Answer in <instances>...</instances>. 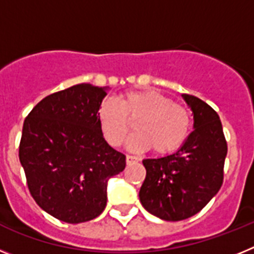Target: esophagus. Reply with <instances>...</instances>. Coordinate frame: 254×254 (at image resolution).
<instances>
[{
	"instance_id": "34e87169",
	"label": "esophagus",
	"mask_w": 254,
	"mask_h": 254,
	"mask_svg": "<svg viewBox=\"0 0 254 254\" xmlns=\"http://www.w3.org/2000/svg\"><path fill=\"white\" fill-rule=\"evenodd\" d=\"M126 161H127V164L129 165V164L138 161V159L136 158V156H132V155H127V156H126Z\"/></svg>"
}]
</instances>
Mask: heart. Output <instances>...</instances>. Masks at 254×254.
I'll list each match as a JSON object with an SVG mask.
<instances>
[{
    "label": "heart",
    "mask_w": 254,
    "mask_h": 254,
    "mask_svg": "<svg viewBox=\"0 0 254 254\" xmlns=\"http://www.w3.org/2000/svg\"><path fill=\"white\" fill-rule=\"evenodd\" d=\"M96 118L100 131L112 146H120L127 137L131 122L134 132L127 146L134 151L152 147L158 155L176 151L188 137L190 114L186 107L156 90L127 91L114 102L107 99L99 105Z\"/></svg>",
    "instance_id": "heart-1"
}]
</instances>
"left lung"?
Returning a JSON list of instances; mask_svg holds the SVG:
<instances>
[{
	"instance_id": "8db88e82",
	"label": "left lung",
	"mask_w": 254,
	"mask_h": 254,
	"mask_svg": "<svg viewBox=\"0 0 254 254\" xmlns=\"http://www.w3.org/2000/svg\"><path fill=\"white\" fill-rule=\"evenodd\" d=\"M182 96L193 131L174 154L142 160L146 178L138 193L145 210L167 221L188 219L210 202L223 185L228 152L219 114L196 96Z\"/></svg>"
}]
</instances>
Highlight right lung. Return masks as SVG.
I'll list each match as a JSON object with an SVG mask.
<instances>
[{"label": "right lung", "mask_w": 254, "mask_h": 254, "mask_svg": "<svg viewBox=\"0 0 254 254\" xmlns=\"http://www.w3.org/2000/svg\"><path fill=\"white\" fill-rule=\"evenodd\" d=\"M108 87L78 84L40 100L22 127L19 158L39 207L69 224L99 216L126 156L108 145L96 112Z\"/></svg>", "instance_id": "right-lung-1"}]
</instances>
